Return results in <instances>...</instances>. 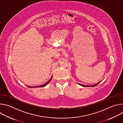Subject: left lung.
<instances>
[{"label":"left lung","instance_id":"1","mask_svg":"<svg viewBox=\"0 0 123 123\" xmlns=\"http://www.w3.org/2000/svg\"><path fill=\"white\" fill-rule=\"evenodd\" d=\"M100 82H99V83H97V84H96L95 85H92V86H86V85H82V84H79V85H80V86H87V87H94V86H96V85H97Z\"/></svg>","mask_w":123,"mask_h":123}]
</instances>
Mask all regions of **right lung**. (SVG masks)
Returning a JSON list of instances; mask_svg holds the SVG:
<instances>
[{
	"instance_id": "right-lung-1",
	"label": "right lung",
	"mask_w": 123,
	"mask_h": 123,
	"mask_svg": "<svg viewBox=\"0 0 123 123\" xmlns=\"http://www.w3.org/2000/svg\"><path fill=\"white\" fill-rule=\"evenodd\" d=\"M51 79H52V77H51V78L46 83H45V84H44V85H41V86H37V87H43V86H46L47 85H48L50 82V81H51ZM28 87H31V86H27ZM36 87H37V86H36Z\"/></svg>"
}]
</instances>
